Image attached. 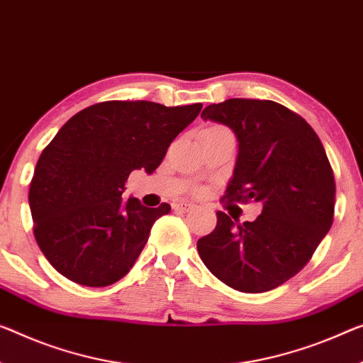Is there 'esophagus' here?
Returning a JSON list of instances; mask_svg holds the SVG:
<instances>
[{"mask_svg":"<svg viewBox=\"0 0 363 363\" xmlns=\"http://www.w3.org/2000/svg\"><path fill=\"white\" fill-rule=\"evenodd\" d=\"M191 208H193V204L188 203V201H180V203L174 204V209L178 211V213H188Z\"/></svg>","mask_w":363,"mask_h":363,"instance_id":"1","label":"esophagus"}]
</instances>
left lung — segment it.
Masks as SVG:
<instances>
[{"label":"left lung","mask_w":363,"mask_h":363,"mask_svg":"<svg viewBox=\"0 0 363 363\" xmlns=\"http://www.w3.org/2000/svg\"><path fill=\"white\" fill-rule=\"evenodd\" d=\"M225 125L238 141L224 199L256 201L253 222L217 213V225L198 240L213 274L240 292L259 294L294 277L333 225L336 183L325 147L302 116L272 100L228 99L201 113Z\"/></svg>","instance_id":"8db88e82"}]
</instances>
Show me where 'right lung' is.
<instances>
[{"instance_id":"1","label":"right lung","mask_w":363,"mask_h":363,"mask_svg":"<svg viewBox=\"0 0 363 363\" xmlns=\"http://www.w3.org/2000/svg\"><path fill=\"white\" fill-rule=\"evenodd\" d=\"M201 108L110 100L61 126L40 154L29 189L33 235L60 274L87 287L128 274L170 206L123 201L125 183L133 170L152 174Z\"/></svg>"}]
</instances>
